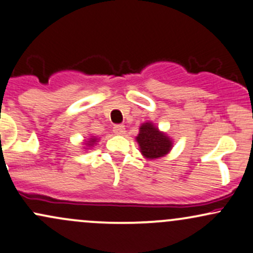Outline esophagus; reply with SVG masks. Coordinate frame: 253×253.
Instances as JSON below:
<instances>
[{"mask_svg": "<svg viewBox=\"0 0 253 253\" xmlns=\"http://www.w3.org/2000/svg\"><path fill=\"white\" fill-rule=\"evenodd\" d=\"M113 132L118 135H124L126 133V128H125L123 125H117V126L113 127Z\"/></svg>", "mask_w": 253, "mask_h": 253, "instance_id": "1", "label": "esophagus"}]
</instances>
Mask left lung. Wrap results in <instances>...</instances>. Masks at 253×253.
<instances>
[{
	"mask_svg": "<svg viewBox=\"0 0 253 253\" xmlns=\"http://www.w3.org/2000/svg\"><path fill=\"white\" fill-rule=\"evenodd\" d=\"M135 140L139 145L140 153L149 161L167 156L173 146L172 139L151 121L141 124Z\"/></svg>",
	"mask_w": 253,
	"mask_h": 253,
	"instance_id": "obj_1",
	"label": "left lung"
}]
</instances>
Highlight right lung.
Listing matches in <instances>:
<instances>
[{
	"label": "right lung",
	"instance_id": "right-lung-1",
	"mask_svg": "<svg viewBox=\"0 0 253 253\" xmlns=\"http://www.w3.org/2000/svg\"><path fill=\"white\" fill-rule=\"evenodd\" d=\"M98 140H100V139L96 138V136H94V135L88 136V138H86V139H84V143H83L84 147H83V149L84 150L91 149V147H94L95 145L98 143Z\"/></svg>",
	"mask_w": 253,
	"mask_h": 253
}]
</instances>
